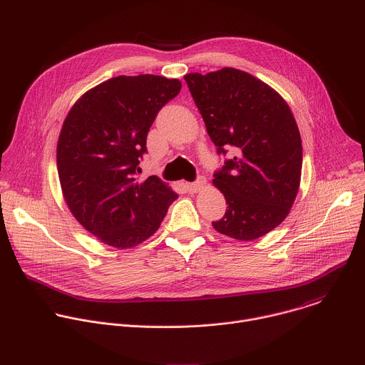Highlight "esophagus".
<instances>
[{
	"instance_id": "esophagus-1",
	"label": "esophagus",
	"mask_w": 365,
	"mask_h": 365,
	"mask_svg": "<svg viewBox=\"0 0 365 365\" xmlns=\"http://www.w3.org/2000/svg\"><path fill=\"white\" fill-rule=\"evenodd\" d=\"M203 186H205V179L203 178H199L196 182H192V183H185L186 190L190 192V193H195V192L200 190Z\"/></svg>"
}]
</instances>
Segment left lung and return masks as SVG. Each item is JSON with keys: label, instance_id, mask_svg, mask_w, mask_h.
Returning a JSON list of instances; mask_svg holds the SVG:
<instances>
[{"label": "left lung", "instance_id": "8db88e82", "mask_svg": "<svg viewBox=\"0 0 365 365\" xmlns=\"http://www.w3.org/2000/svg\"><path fill=\"white\" fill-rule=\"evenodd\" d=\"M185 81L217 153H235L214 173L228 207L212 227L241 241L266 235L287 217L300 183L302 140L289 106L234 68L189 73Z\"/></svg>", "mask_w": 365, "mask_h": 365}]
</instances>
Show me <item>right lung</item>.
Wrapping results in <instances>:
<instances>
[{"mask_svg":"<svg viewBox=\"0 0 365 365\" xmlns=\"http://www.w3.org/2000/svg\"><path fill=\"white\" fill-rule=\"evenodd\" d=\"M180 88L165 76H117L83 93L69 111L58 141L59 180L73 217L102 242H143L178 199L159 178L137 175L148 130Z\"/></svg>","mask_w":365,"mask_h":365,"instance_id":"1","label":"right lung"}]
</instances>
